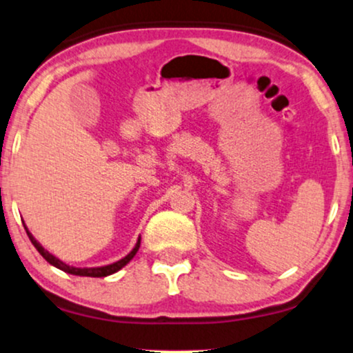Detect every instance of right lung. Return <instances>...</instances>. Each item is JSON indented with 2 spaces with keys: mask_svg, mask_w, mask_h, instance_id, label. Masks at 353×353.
Returning a JSON list of instances; mask_svg holds the SVG:
<instances>
[{
  "mask_svg": "<svg viewBox=\"0 0 353 353\" xmlns=\"http://www.w3.org/2000/svg\"><path fill=\"white\" fill-rule=\"evenodd\" d=\"M26 232H27V235H29V238H30L32 245L35 246L37 251H39V253L42 254L43 258L47 259L50 264H53L54 268L61 269V271H65V272H68V274H72V276H85V277H105V276H110V274H115L117 271H120V269H121L123 266H126V264L130 263V261H131L132 258H134V254L137 253V250H139V245H141V238H139V240H137L136 246H134V250H132L130 254L125 256V258L120 259V261H117V263H113V264H108V266H103V268H82V269H81V268H71V266H68V264L63 263V261H59L58 258H54L53 254H50L47 250H43L42 246H40L39 241H37L35 238L32 236V233H30L29 230H27V228H26Z\"/></svg>",
  "mask_w": 353,
  "mask_h": 353,
  "instance_id": "obj_1",
  "label": "right lung"
}]
</instances>
